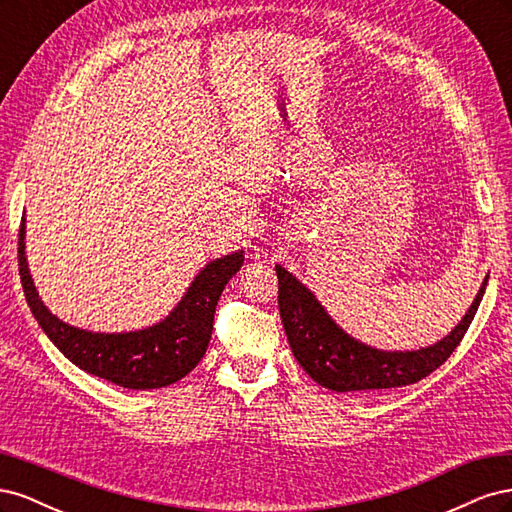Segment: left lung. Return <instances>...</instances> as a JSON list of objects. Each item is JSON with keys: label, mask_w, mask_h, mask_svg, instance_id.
I'll use <instances>...</instances> for the list:
<instances>
[{"label": "left lung", "mask_w": 512, "mask_h": 512, "mask_svg": "<svg viewBox=\"0 0 512 512\" xmlns=\"http://www.w3.org/2000/svg\"><path fill=\"white\" fill-rule=\"evenodd\" d=\"M275 271L280 284L277 303L294 359L320 386L337 393L395 389L414 384L436 371L470 329L489 280L485 277L468 314L442 342L412 352H384L356 342L344 329H339L312 290L282 265H275Z\"/></svg>", "instance_id": "left-lung-1"}]
</instances>
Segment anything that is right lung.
Instances as JSON below:
<instances>
[{"label":"right lung","mask_w":512,"mask_h":512,"mask_svg":"<svg viewBox=\"0 0 512 512\" xmlns=\"http://www.w3.org/2000/svg\"><path fill=\"white\" fill-rule=\"evenodd\" d=\"M23 239L25 218L19 228V275L27 305L42 331L76 367L134 391L162 389L188 376L200 363L211 339L215 305L243 265V252L209 262L173 312L149 329L94 333L70 327L46 309L27 269Z\"/></svg>","instance_id":"obj_1"}]
</instances>
